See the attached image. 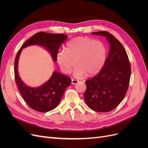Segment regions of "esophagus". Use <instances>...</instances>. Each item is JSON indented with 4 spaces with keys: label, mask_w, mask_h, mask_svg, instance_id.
<instances>
[{
    "label": "esophagus",
    "mask_w": 148,
    "mask_h": 148,
    "mask_svg": "<svg viewBox=\"0 0 148 148\" xmlns=\"http://www.w3.org/2000/svg\"><path fill=\"white\" fill-rule=\"evenodd\" d=\"M78 83V80H75V79H72L71 80V84H76Z\"/></svg>",
    "instance_id": "34e87169"
}]
</instances>
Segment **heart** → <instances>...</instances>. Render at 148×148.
<instances>
[{"mask_svg":"<svg viewBox=\"0 0 148 148\" xmlns=\"http://www.w3.org/2000/svg\"><path fill=\"white\" fill-rule=\"evenodd\" d=\"M106 59V48L100 41L88 37H77L66 45V50L57 53V61L65 74L71 72L75 64L73 76L82 78L95 75L101 70ZM75 62H74V61Z\"/></svg>","mask_w":148,"mask_h":148,"instance_id":"obj_1","label":"heart"}]
</instances>
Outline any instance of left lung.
Wrapping results in <instances>:
<instances>
[{
    "label": "left lung",
    "mask_w": 148,
    "mask_h": 148,
    "mask_svg": "<svg viewBox=\"0 0 148 148\" xmlns=\"http://www.w3.org/2000/svg\"><path fill=\"white\" fill-rule=\"evenodd\" d=\"M92 34L106 37L110 44L109 54L99 73L85 82L84 98L94 111L107 112L114 110L126 95L131 75V66L125 48L117 39L107 31Z\"/></svg>",
    "instance_id": "1"
}]
</instances>
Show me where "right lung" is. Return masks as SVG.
I'll return each instance as SVG.
<instances>
[{"mask_svg": "<svg viewBox=\"0 0 148 148\" xmlns=\"http://www.w3.org/2000/svg\"><path fill=\"white\" fill-rule=\"evenodd\" d=\"M68 36L64 34L39 32L28 39L18 52L15 60V78L18 90L25 102L31 109L40 112H47L54 109L59 104L66 88L71 79L65 75L53 71L51 77L41 86L30 87L24 83L18 71V64L23 49L32 45H39L51 53L53 62L57 61V53L62 43Z\"/></svg>", "mask_w": 148, "mask_h": 148, "instance_id": "1", "label": "right lung"}]
</instances>
